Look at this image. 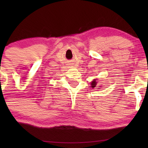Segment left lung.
Here are the masks:
<instances>
[{
    "label": "left lung",
    "instance_id": "obj_1",
    "mask_svg": "<svg viewBox=\"0 0 148 148\" xmlns=\"http://www.w3.org/2000/svg\"><path fill=\"white\" fill-rule=\"evenodd\" d=\"M92 88H95V87H96V84H97V82H96V79H94V81H93V82H92Z\"/></svg>",
    "mask_w": 148,
    "mask_h": 148
}]
</instances>
